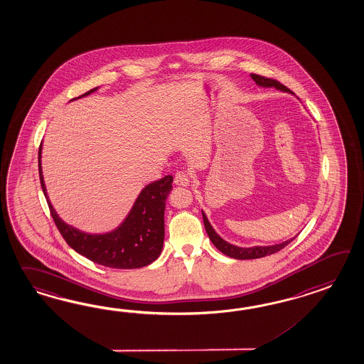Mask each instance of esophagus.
Instances as JSON below:
<instances>
[{
    "label": "esophagus",
    "mask_w": 364,
    "mask_h": 364,
    "mask_svg": "<svg viewBox=\"0 0 364 364\" xmlns=\"http://www.w3.org/2000/svg\"><path fill=\"white\" fill-rule=\"evenodd\" d=\"M190 176L185 173V171H178L177 174H176V177H174V183L177 185V186H190Z\"/></svg>",
    "instance_id": "1"
}]
</instances>
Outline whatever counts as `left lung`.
<instances>
[{"label": "left lung", "instance_id": "1", "mask_svg": "<svg viewBox=\"0 0 364 364\" xmlns=\"http://www.w3.org/2000/svg\"><path fill=\"white\" fill-rule=\"evenodd\" d=\"M250 77L253 78L254 82L258 85V86H263V87H275L277 90L280 92H286V93L294 94L287 86L280 84L277 80H272V78H267V77L259 76V75H250ZM203 215L204 228L207 230V235L210 237V240L212 241V244L216 246L219 249L220 252L225 255H228L230 258H235V259H255V258H262L266 255H270V254L277 253L282 250L284 246H287L294 238L287 240L282 244H275V245L271 246H252V247H240V246L232 245L227 242L225 240H223L221 237L215 232V229L212 228L210 221L207 219L205 213L202 211Z\"/></svg>", "mask_w": 364, "mask_h": 364}]
</instances>
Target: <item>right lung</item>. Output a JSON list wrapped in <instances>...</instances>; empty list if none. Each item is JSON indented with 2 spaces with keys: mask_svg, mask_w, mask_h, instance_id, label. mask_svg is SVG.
Instances as JSON below:
<instances>
[{
  "mask_svg": "<svg viewBox=\"0 0 364 364\" xmlns=\"http://www.w3.org/2000/svg\"><path fill=\"white\" fill-rule=\"evenodd\" d=\"M95 90H98V87H94L72 101L86 97ZM38 159L41 185L52 219L61 236L73 250L93 262L112 269H140L159 258L165 237V203L173 188L171 176H165L146 185L137 196L127 218L118 228L107 233H86L60 219L52 205L43 179L42 144L39 146Z\"/></svg>",
  "mask_w": 364,
  "mask_h": 364,
  "instance_id": "right-lung-1",
  "label": "right lung"
}]
</instances>
